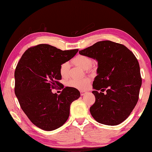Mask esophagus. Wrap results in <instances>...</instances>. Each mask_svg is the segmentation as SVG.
<instances>
[{
	"label": "esophagus",
	"mask_w": 152,
	"mask_h": 152,
	"mask_svg": "<svg viewBox=\"0 0 152 152\" xmlns=\"http://www.w3.org/2000/svg\"><path fill=\"white\" fill-rule=\"evenodd\" d=\"M86 93V92H85V91H80V95L81 96H84Z\"/></svg>",
	"instance_id": "34e87169"
}]
</instances>
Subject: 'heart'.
Listing matches in <instances>:
<instances>
[{"instance_id":"obj_1","label":"heart","mask_w":152,"mask_h":152,"mask_svg":"<svg viewBox=\"0 0 152 152\" xmlns=\"http://www.w3.org/2000/svg\"><path fill=\"white\" fill-rule=\"evenodd\" d=\"M73 65L85 70H90L93 64V60L89 56L85 55H77L72 60ZM60 74L62 78H67L69 76L70 66L68 62L62 64L60 66ZM90 84L89 78H85L82 80H70L67 83V86L72 87L79 90H85L88 88Z\"/></svg>"}]
</instances>
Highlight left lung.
Returning <instances> with one entry per match:
<instances>
[{
    "mask_svg": "<svg viewBox=\"0 0 152 152\" xmlns=\"http://www.w3.org/2000/svg\"><path fill=\"white\" fill-rule=\"evenodd\" d=\"M81 55L97 62V75L93 82L96 102L90 108L97 122L116 126L123 122L139 99L142 79L134 54L122 44L105 40L79 50ZM106 90L104 94L98 92Z\"/></svg>",
    "mask_w": 152,
    "mask_h": 152,
    "instance_id": "1",
    "label": "left lung"
}]
</instances>
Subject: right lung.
Listing matches in <instances>:
<instances>
[{
	"label": "right lung",
	"instance_id": "1",
	"mask_svg": "<svg viewBox=\"0 0 152 152\" xmlns=\"http://www.w3.org/2000/svg\"><path fill=\"white\" fill-rule=\"evenodd\" d=\"M78 49L62 50L48 44L30 48L15 71V94L22 110L36 126L45 131L58 129L69 116L72 103L79 91L66 87L58 95L52 89L61 83L60 66L72 59Z\"/></svg>",
	"mask_w": 152,
	"mask_h": 152
}]
</instances>
